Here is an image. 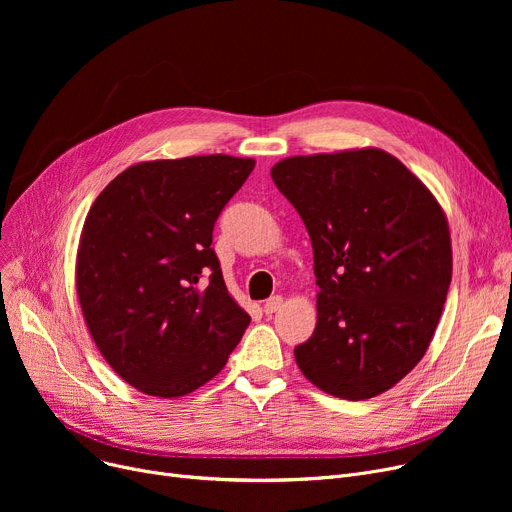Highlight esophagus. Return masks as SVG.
Instances as JSON below:
<instances>
[{
    "label": "esophagus",
    "mask_w": 512,
    "mask_h": 512,
    "mask_svg": "<svg viewBox=\"0 0 512 512\" xmlns=\"http://www.w3.org/2000/svg\"><path fill=\"white\" fill-rule=\"evenodd\" d=\"M280 307H282V297H272V299L265 301L263 311H265L267 315H272V313H276Z\"/></svg>",
    "instance_id": "1"
}]
</instances>
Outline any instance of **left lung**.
<instances>
[{
	"mask_svg": "<svg viewBox=\"0 0 512 512\" xmlns=\"http://www.w3.org/2000/svg\"><path fill=\"white\" fill-rule=\"evenodd\" d=\"M270 174L313 245L317 324L294 348L299 369L336 398L390 390L423 359L446 303L444 209L375 147L286 157Z\"/></svg>",
	"mask_w": 512,
	"mask_h": 512,
	"instance_id": "8db88e82",
	"label": "left lung"
}]
</instances>
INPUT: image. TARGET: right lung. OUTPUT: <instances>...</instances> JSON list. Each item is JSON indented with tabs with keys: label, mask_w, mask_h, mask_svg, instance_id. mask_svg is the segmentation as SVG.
Returning a JSON list of instances; mask_svg holds the SVG:
<instances>
[{
	"label": "right lung",
	"mask_w": 512,
	"mask_h": 512,
	"mask_svg": "<svg viewBox=\"0 0 512 512\" xmlns=\"http://www.w3.org/2000/svg\"><path fill=\"white\" fill-rule=\"evenodd\" d=\"M255 159L141 161L91 205L76 253V292L103 359L159 398L218 375L249 326L226 288L211 234Z\"/></svg>",
	"instance_id": "add662e5"
}]
</instances>
